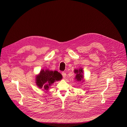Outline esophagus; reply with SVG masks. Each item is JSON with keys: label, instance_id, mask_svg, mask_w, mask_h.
Returning a JSON list of instances; mask_svg holds the SVG:
<instances>
[{"label": "esophagus", "instance_id": "1", "mask_svg": "<svg viewBox=\"0 0 127 127\" xmlns=\"http://www.w3.org/2000/svg\"><path fill=\"white\" fill-rule=\"evenodd\" d=\"M62 76H63V77L64 78H65V77L66 76V73H65V72H62Z\"/></svg>", "mask_w": 127, "mask_h": 127}]
</instances>
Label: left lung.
Wrapping results in <instances>:
<instances>
[{"mask_svg": "<svg viewBox=\"0 0 127 127\" xmlns=\"http://www.w3.org/2000/svg\"><path fill=\"white\" fill-rule=\"evenodd\" d=\"M74 73L76 74L75 76V80L77 81H81L83 80L84 76L83 75V70L82 68H80L79 69H75L74 70Z\"/></svg>", "mask_w": 127, "mask_h": 127, "instance_id": "left-lung-1", "label": "left lung"}]
</instances>
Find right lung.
I'll list each match as a JSON object with an SVG mask.
<instances>
[{"label":"right lung","mask_w":127,"mask_h":127,"mask_svg":"<svg viewBox=\"0 0 127 127\" xmlns=\"http://www.w3.org/2000/svg\"><path fill=\"white\" fill-rule=\"evenodd\" d=\"M62 75L57 71H51L48 69L42 70L35 77V82L40 88L48 90L49 86L55 81L61 80Z\"/></svg>","instance_id":"obj_1"}]
</instances>
